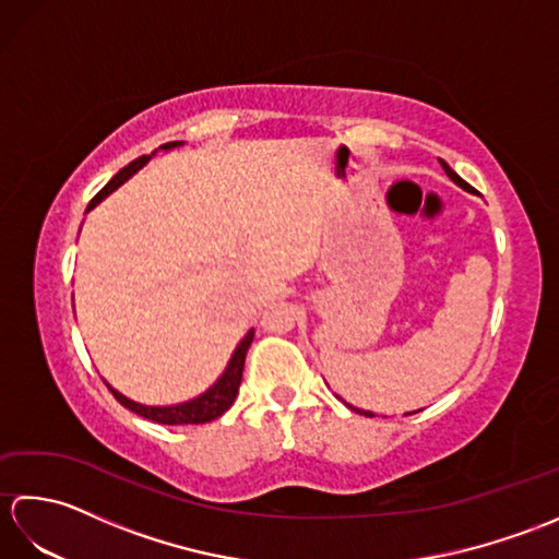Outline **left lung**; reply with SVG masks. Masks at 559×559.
<instances>
[{
    "label": "left lung",
    "mask_w": 559,
    "mask_h": 559,
    "mask_svg": "<svg viewBox=\"0 0 559 559\" xmlns=\"http://www.w3.org/2000/svg\"><path fill=\"white\" fill-rule=\"evenodd\" d=\"M439 163H442V168H444V173H447V175H449V177H451V180H454V182H456V185H459V187H461V189H466V192H471V185H468V182H466V180H461V177H459V175H456V173H454V170H451V168H449V165H447V163H444V160H442V158H439ZM346 406H348V408H350V411H355V413H362V415H370V418H372V415H374V413H370V411H360V408H353V406H350V403H346ZM415 413H418V411H415ZM406 415H411V413H406Z\"/></svg>",
    "instance_id": "left-lung-1"
}]
</instances>
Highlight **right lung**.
<instances>
[{
	"mask_svg": "<svg viewBox=\"0 0 559 559\" xmlns=\"http://www.w3.org/2000/svg\"><path fill=\"white\" fill-rule=\"evenodd\" d=\"M175 146H182V141H170V144H163L160 148L163 151H170ZM158 151H153L151 156H141L136 160H132L127 165V168H122L120 173H117L112 180L105 185L100 192L91 199V204L86 211L96 209V204H100V201L112 194L117 187L124 185L129 177H132L134 173H139L144 165L156 156ZM252 338H254V329H249L245 338L237 343V348L233 353V358L228 362V367H225V372L218 377V382L213 384L211 389H206L204 394L192 399V401H185V403H177V406H144V403H136L132 399L122 396L120 391H115L110 384L108 389L112 391V396L122 403L124 408H129L132 413L141 415V418L146 420H153V423H160V425H201V423H211L221 418V415L228 411L233 406V401L237 396V391H240V382H242V370H245V355L249 350V346H252Z\"/></svg>",
	"mask_w": 559,
	"mask_h": 559,
	"instance_id": "1",
	"label": "right lung"
}]
</instances>
